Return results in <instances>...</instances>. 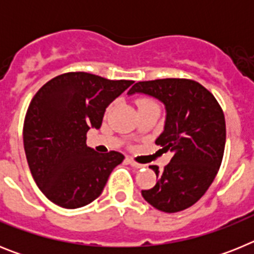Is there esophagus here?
Instances as JSON below:
<instances>
[{"instance_id":"34e87169","label":"esophagus","mask_w":254,"mask_h":254,"mask_svg":"<svg viewBox=\"0 0 254 254\" xmlns=\"http://www.w3.org/2000/svg\"><path fill=\"white\" fill-rule=\"evenodd\" d=\"M127 161H128V164L129 165H131V167H133V168H143L145 167V165H143V164H140V163H137V161L136 160H133V159H127Z\"/></svg>"}]
</instances>
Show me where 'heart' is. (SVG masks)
Masks as SVG:
<instances>
[{
  "instance_id": "1",
  "label": "heart",
  "mask_w": 254,
  "mask_h": 254,
  "mask_svg": "<svg viewBox=\"0 0 254 254\" xmlns=\"http://www.w3.org/2000/svg\"><path fill=\"white\" fill-rule=\"evenodd\" d=\"M137 107L138 108H142V107H147V105H152V104H156L152 99H149V98H140L137 99Z\"/></svg>"
}]
</instances>
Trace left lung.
I'll return each mask as SVG.
<instances>
[{"mask_svg": "<svg viewBox=\"0 0 254 254\" xmlns=\"http://www.w3.org/2000/svg\"><path fill=\"white\" fill-rule=\"evenodd\" d=\"M158 98L167 108L164 132L155 143L173 154L159 170L150 165L158 182L141 193L164 212H179L198 201L214 182L225 149L224 112L205 86L190 78H159L138 81L128 94Z\"/></svg>", "mask_w": 254, "mask_h": 254, "instance_id": "8db88e82", "label": "left lung"}]
</instances>
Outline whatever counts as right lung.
<instances>
[{"label":"right lung","mask_w":254,"mask_h":254,"mask_svg":"<svg viewBox=\"0 0 254 254\" xmlns=\"http://www.w3.org/2000/svg\"><path fill=\"white\" fill-rule=\"evenodd\" d=\"M132 84L67 72L37 91L26 111L22 138L31 176L49 201L77 208L102 194L125 156L94 151L86 145V133L91 127L100 128L108 105Z\"/></svg>","instance_id":"1"}]
</instances>
